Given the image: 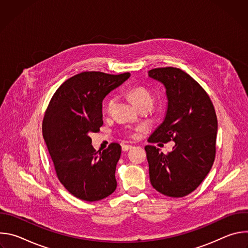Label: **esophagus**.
I'll return each instance as SVG.
<instances>
[{"label": "esophagus", "instance_id": "obj_1", "mask_svg": "<svg viewBox=\"0 0 248 248\" xmlns=\"http://www.w3.org/2000/svg\"><path fill=\"white\" fill-rule=\"evenodd\" d=\"M132 148V145H128V144H125V145H123L122 146V149L123 151H128L129 149Z\"/></svg>", "mask_w": 248, "mask_h": 248}]
</instances>
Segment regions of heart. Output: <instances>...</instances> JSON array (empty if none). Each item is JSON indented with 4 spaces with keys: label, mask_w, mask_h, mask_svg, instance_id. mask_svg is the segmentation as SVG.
<instances>
[{
    "label": "heart",
    "mask_w": 248,
    "mask_h": 248,
    "mask_svg": "<svg viewBox=\"0 0 248 248\" xmlns=\"http://www.w3.org/2000/svg\"><path fill=\"white\" fill-rule=\"evenodd\" d=\"M126 94H127V97L133 102V104L136 106L138 109L140 107H143V106H146V105L153 106L154 98H153L152 94L146 88H144L142 86L131 87V88H129L126 91ZM115 101H116V98L113 97V96H111V97H109L107 99V101H106V103H105V109H106V111L111 112V110L113 109L114 105H115ZM139 128H135L133 130H129L128 134L134 137L136 135L135 132Z\"/></svg>",
    "instance_id": "heart-1"
}]
</instances>
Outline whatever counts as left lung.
Instances as JSON below:
<instances>
[{"instance_id": "left-lung-1", "label": "left lung", "mask_w": 248, "mask_h": 248, "mask_svg": "<svg viewBox=\"0 0 248 248\" xmlns=\"http://www.w3.org/2000/svg\"><path fill=\"white\" fill-rule=\"evenodd\" d=\"M148 76L166 88L168 109L164 122L151 134L150 143L174 141L164 154L146 145L152 186L170 197H184L206 178L216 155L218 121L214 106L201 85L184 70L153 68Z\"/></svg>"}]
</instances>
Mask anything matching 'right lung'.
<instances>
[{"mask_svg": "<svg viewBox=\"0 0 248 248\" xmlns=\"http://www.w3.org/2000/svg\"><path fill=\"white\" fill-rule=\"evenodd\" d=\"M130 77L83 72L65 80L53 95L42 124L43 137L61 184L74 196L93 202L111 195L122 147L96 151L91 132L103 125L102 102Z\"/></svg>", "mask_w": 248, "mask_h": 248, "instance_id": "right-lung-1", "label": "right lung"}]
</instances>
